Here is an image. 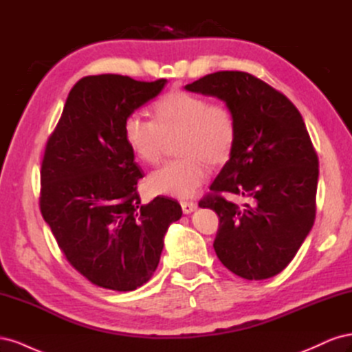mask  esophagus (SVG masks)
I'll return each instance as SVG.
<instances>
[{
    "label": "esophagus",
    "instance_id": "obj_1",
    "mask_svg": "<svg viewBox=\"0 0 352 352\" xmlns=\"http://www.w3.org/2000/svg\"><path fill=\"white\" fill-rule=\"evenodd\" d=\"M180 206H182V210H184L185 214H190V212L198 208V206L192 201H182V202H180Z\"/></svg>",
    "mask_w": 352,
    "mask_h": 352
}]
</instances>
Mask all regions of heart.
I'll list each match as a JSON object with an SVG mask.
<instances>
[{"label":"heart","mask_w":352,"mask_h":352,"mask_svg":"<svg viewBox=\"0 0 352 352\" xmlns=\"http://www.w3.org/2000/svg\"><path fill=\"white\" fill-rule=\"evenodd\" d=\"M123 135L135 157L146 164L162 157L166 140L179 135L182 155L160 166L148 177L155 194L189 198L206 182L211 166L225 164L236 141L235 117L228 105L185 91H170L154 105V122L133 113L126 117Z\"/></svg>","instance_id":"heart-1"}]
</instances>
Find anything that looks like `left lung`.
Here are the masks:
<instances>
[{"label": "left lung", "instance_id": "8db88e82", "mask_svg": "<svg viewBox=\"0 0 352 352\" xmlns=\"http://www.w3.org/2000/svg\"><path fill=\"white\" fill-rule=\"evenodd\" d=\"M216 97L235 117L236 141L199 207L217 212L212 247L221 264L248 280L280 273L316 219L318 158L300 111L283 94L245 72H216L185 87ZM252 198L239 208L221 197Z\"/></svg>", "mask_w": 352, "mask_h": 352}]
</instances>
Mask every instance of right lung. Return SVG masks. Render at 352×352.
I'll list each match as a JSON object with an SVG mask.
<instances>
[{"mask_svg": "<svg viewBox=\"0 0 352 352\" xmlns=\"http://www.w3.org/2000/svg\"><path fill=\"white\" fill-rule=\"evenodd\" d=\"M166 79L122 74L72 88L41 167V212L67 261L94 285L135 291L151 279L164 235L182 208L172 198L141 204L142 177L123 135L126 117L155 98Z\"/></svg>", "mask_w": 352, "mask_h": 352, "instance_id": "add662e5", "label": "right lung"}]
</instances>
